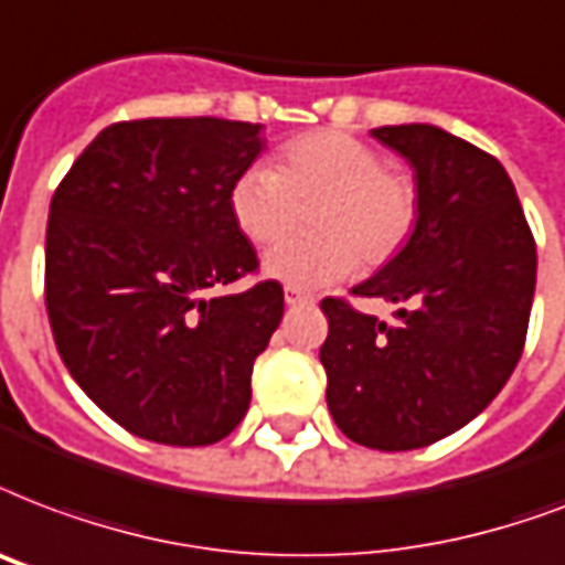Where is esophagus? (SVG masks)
<instances>
[{
	"label": "esophagus",
	"mask_w": 565,
	"mask_h": 565,
	"mask_svg": "<svg viewBox=\"0 0 565 565\" xmlns=\"http://www.w3.org/2000/svg\"><path fill=\"white\" fill-rule=\"evenodd\" d=\"M284 301H287L290 308H296V305H311L313 296L311 292L299 290V287H287V290H284Z\"/></svg>",
	"instance_id": "esophagus-1"
}]
</instances>
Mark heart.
I'll return each instance as SVG.
<instances>
[{"mask_svg": "<svg viewBox=\"0 0 565 565\" xmlns=\"http://www.w3.org/2000/svg\"><path fill=\"white\" fill-rule=\"evenodd\" d=\"M227 206L254 245L278 243L308 206L311 231L275 245L264 273L290 287H322L350 278L361 260L385 266L403 252L417 225V186L367 141L320 129L287 141L275 168H243Z\"/></svg>", "mask_w": 565, "mask_h": 565, "instance_id": "1", "label": "heart"}]
</instances>
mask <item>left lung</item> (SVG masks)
<instances>
[{
	"label": "left lung",
	"mask_w": 565,
	"mask_h": 565,
	"mask_svg": "<svg viewBox=\"0 0 565 565\" xmlns=\"http://www.w3.org/2000/svg\"><path fill=\"white\" fill-rule=\"evenodd\" d=\"M415 168L417 225L355 296L399 308L397 326L322 299L320 361L340 433L373 450H415L462 429L522 359L536 243L510 174L433 124L373 129Z\"/></svg>",
	"instance_id": "obj_1"
}]
</instances>
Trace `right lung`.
<instances>
[{"label":"right lung","mask_w":565,"mask_h":565,"mask_svg":"<svg viewBox=\"0 0 565 565\" xmlns=\"http://www.w3.org/2000/svg\"><path fill=\"white\" fill-rule=\"evenodd\" d=\"M260 124H111L64 174L46 222V313L76 385L157 445L204 447L252 403L254 359L284 317L278 281L201 292L257 269L227 192Z\"/></svg>","instance_id":"1"}]
</instances>
